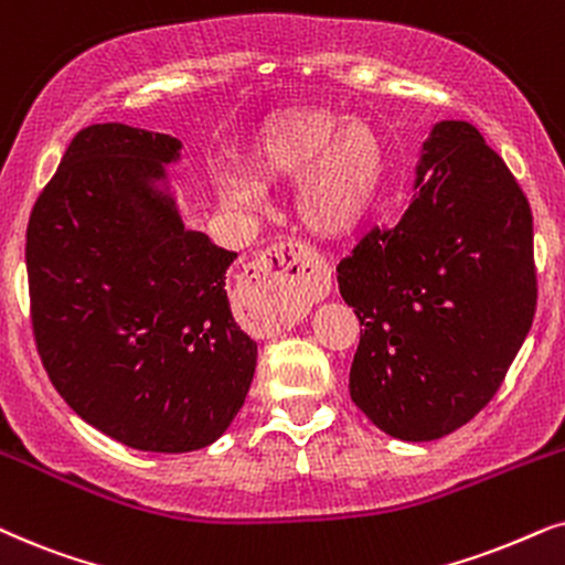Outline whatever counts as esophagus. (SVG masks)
<instances>
[{
    "label": "esophagus",
    "mask_w": 565,
    "mask_h": 565,
    "mask_svg": "<svg viewBox=\"0 0 565 565\" xmlns=\"http://www.w3.org/2000/svg\"><path fill=\"white\" fill-rule=\"evenodd\" d=\"M332 275L327 262L309 246L282 241L262 252L244 269L241 300L269 332L298 324L319 300L329 296Z\"/></svg>",
    "instance_id": "obj_1"
}]
</instances>
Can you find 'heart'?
<instances>
[{"mask_svg":"<svg viewBox=\"0 0 565 565\" xmlns=\"http://www.w3.org/2000/svg\"><path fill=\"white\" fill-rule=\"evenodd\" d=\"M246 173H217L223 204L252 210L267 184L292 186L298 223L313 236L340 238L369 215L384 179V139L371 121L296 106L259 124L246 148Z\"/></svg>","mask_w":565,"mask_h":565,"instance_id":"obj_1","label":"heart"}]
</instances>
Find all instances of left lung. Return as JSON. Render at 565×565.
<instances>
[{"label": "left lung", "instance_id": "1", "mask_svg": "<svg viewBox=\"0 0 565 565\" xmlns=\"http://www.w3.org/2000/svg\"><path fill=\"white\" fill-rule=\"evenodd\" d=\"M417 194L337 265L361 321L350 397L402 441H434L493 399L537 309L532 210L467 121L423 145Z\"/></svg>", "mask_w": 565, "mask_h": 565}]
</instances>
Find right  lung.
Listing matches in <instances>:
<instances>
[{
    "label": "right lung",
    "instance_id": "add662e5",
    "mask_svg": "<svg viewBox=\"0 0 565 565\" xmlns=\"http://www.w3.org/2000/svg\"><path fill=\"white\" fill-rule=\"evenodd\" d=\"M179 150L127 124L85 127L25 236L33 337L54 390L100 434L160 454L217 441L256 369L225 292L236 254L184 228L158 189Z\"/></svg>",
    "mask_w": 565,
    "mask_h": 565
}]
</instances>
